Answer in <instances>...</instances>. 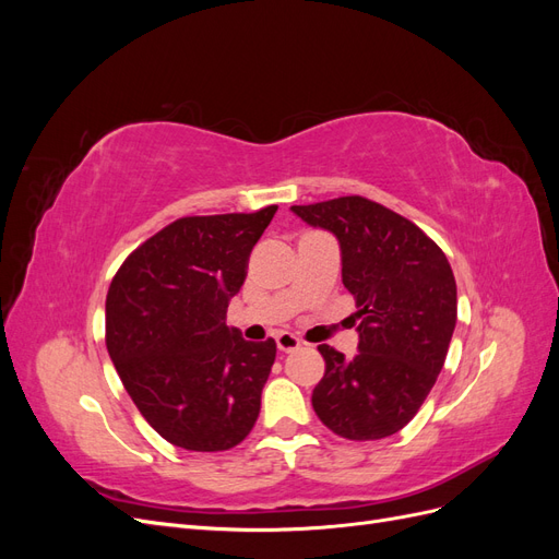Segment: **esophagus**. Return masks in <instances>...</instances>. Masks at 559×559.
I'll return each mask as SVG.
<instances>
[{"mask_svg":"<svg viewBox=\"0 0 559 559\" xmlns=\"http://www.w3.org/2000/svg\"><path fill=\"white\" fill-rule=\"evenodd\" d=\"M300 337H296L294 333H280L277 335V349L280 352H296L300 347Z\"/></svg>","mask_w":559,"mask_h":559,"instance_id":"34e87169","label":"esophagus"}]
</instances>
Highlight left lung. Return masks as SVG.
<instances>
[{
	"mask_svg": "<svg viewBox=\"0 0 559 559\" xmlns=\"http://www.w3.org/2000/svg\"><path fill=\"white\" fill-rule=\"evenodd\" d=\"M292 210L341 242L343 284L359 308L357 357L319 345L326 370L312 408L347 441H380L417 415L445 364L456 324L452 267L425 230L368 198Z\"/></svg>",
	"mask_w": 559,
	"mask_h": 559,
	"instance_id": "1",
	"label": "left lung"
}]
</instances>
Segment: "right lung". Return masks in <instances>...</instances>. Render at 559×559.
Wrapping results in <instances>:
<instances>
[{
	"label": "right lung",
	"mask_w": 559,
	"mask_h": 559,
	"mask_svg": "<svg viewBox=\"0 0 559 559\" xmlns=\"http://www.w3.org/2000/svg\"><path fill=\"white\" fill-rule=\"evenodd\" d=\"M277 205L181 216L134 249L107 294L105 341L126 392L167 443L230 450L257 425L277 345L226 326L228 300Z\"/></svg>",
	"instance_id": "add662e5"
}]
</instances>
